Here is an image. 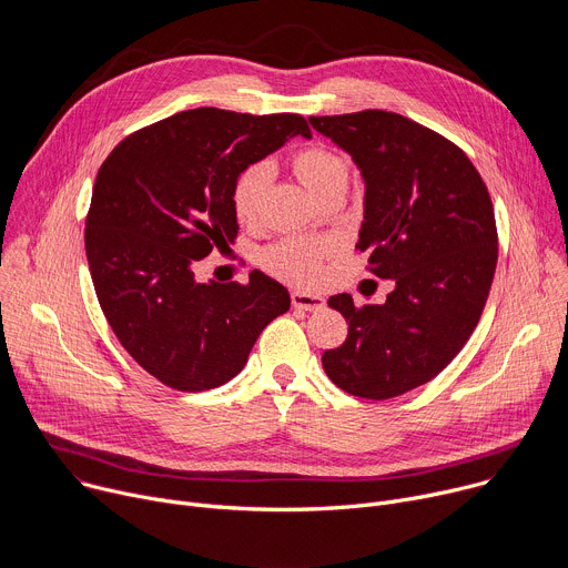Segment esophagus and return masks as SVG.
<instances>
[{
    "label": "esophagus",
    "instance_id": "esophagus-1",
    "mask_svg": "<svg viewBox=\"0 0 568 568\" xmlns=\"http://www.w3.org/2000/svg\"><path fill=\"white\" fill-rule=\"evenodd\" d=\"M292 305L298 310H307V312H318L323 305H326V298L321 294H312V292H303V290H294L292 292Z\"/></svg>",
    "mask_w": 568,
    "mask_h": 568
}]
</instances>
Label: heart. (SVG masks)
Returning <instances> with one entry per match:
<instances>
[{
    "mask_svg": "<svg viewBox=\"0 0 568 568\" xmlns=\"http://www.w3.org/2000/svg\"><path fill=\"white\" fill-rule=\"evenodd\" d=\"M292 171L303 186L321 202L328 195L346 193L351 182V166L346 156L328 145H305L292 154ZM270 184V166L252 164L242 169L231 184L229 204L240 224H254L261 215L265 189ZM337 252L333 237L323 235H292L278 240L276 245L263 252V265L296 285H312L321 278L323 261Z\"/></svg>",
    "mask_w": 568,
    "mask_h": 568,
    "instance_id": "heart-1",
    "label": "heart"
}]
</instances>
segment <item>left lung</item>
Here are the masks:
<instances>
[{"label": "left lung", "instance_id": "obj_1", "mask_svg": "<svg viewBox=\"0 0 568 568\" xmlns=\"http://www.w3.org/2000/svg\"><path fill=\"white\" fill-rule=\"evenodd\" d=\"M366 182L357 250L390 278L382 305L328 298L348 337L321 357L346 393L388 399L434 379L465 346L488 301L499 237L488 186L443 134L384 110L310 116Z\"/></svg>", "mask_w": 568, "mask_h": 568}]
</instances>
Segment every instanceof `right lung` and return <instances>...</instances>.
Listing matches in <instances>:
<instances>
[{
    "instance_id": "add662e5",
    "label": "right lung",
    "mask_w": 568,
    "mask_h": 568,
    "mask_svg": "<svg viewBox=\"0 0 568 568\" xmlns=\"http://www.w3.org/2000/svg\"><path fill=\"white\" fill-rule=\"evenodd\" d=\"M301 114L178 112L125 136L103 161L85 220L101 310L130 357L178 390L222 386L247 364L287 290L254 270L250 283H197L193 265L229 247L231 184L292 136Z\"/></svg>"
}]
</instances>
